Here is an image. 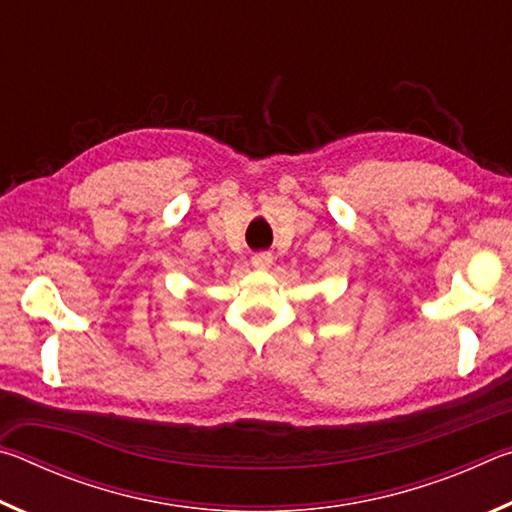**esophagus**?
I'll return each mask as SVG.
<instances>
[{
  "label": "esophagus",
  "mask_w": 512,
  "mask_h": 512,
  "mask_svg": "<svg viewBox=\"0 0 512 512\" xmlns=\"http://www.w3.org/2000/svg\"><path fill=\"white\" fill-rule=\"evenodd\" d=\"M250 264H253L255 268H268L273 264V257H271V253H255L253 259H250Z\"/></svg>",
  "instance_id": "esophagus-1"
}]
</instances>
